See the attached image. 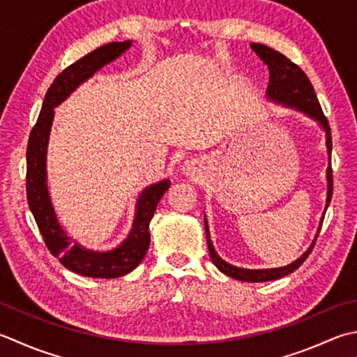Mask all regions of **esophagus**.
Segmentation results:
<instances>
[{
    "instance_id": "34e87169",
    "label": "esophagus",
    "mask_w": 357,
    "mask_h": 357,
    "mask_svg": "<svg viewBox=\"0 0 357 357\" xmlns=\"http://www.w3.org/2000/svg\"><path fill=\"white\" fill-rule=\"evenodd\" d=\"M183 173L187 174L192 181H195L199 176V164L197 160H187V162L183 165Z\"/></svg>"
}]
</instances>
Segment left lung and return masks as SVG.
<instances>
[{"mask_svg":"<svg viewBox=\"0 0 357 357\" xmlns=\"http://www.w3.org/2000/svg\"><path fill=\"white\" fill-rule=\"evenodd\" d=\"M250 47L254 49L255 54L263 60L264 65L269 69V85H268V96L271 100L280 102L288 105V107H294L296 109L303 111L305 114H308L310 117L316 119L319 123L322 125L324 130L326 131V146H328V155H330V165H328L326 170V178H328V198H326V208L330 206V201L333 197V169H331V149H333V141H331V128L330 123H328V119L324 114L322 107L317 100V96L314 93V88L311 85V82L306 74L302 71V68L296 65L294 61H291L286 55L282 52L275 51L266 45H260V43H252ZM325 208V211H326ZM325 218V212L322 220H320V226L317 230L316 238H314L311 248L306 250V252L296 260L294 263L288 264L284 268H278V269H241L232 266V264L226 263L225 260H221L218 254L215 252L213 244L211 241V234H208V226L207 221L204 218V227H206V236H207V246H208V252H211V258L216 268H218L222 274H226L232 278H236V280L241 282H269V280H277V278H282L284 275L291 274L296 269L302 266L303 261L308 258V255L312 252L314 244L317 241V236L320 234V229H322V222Z\"/></svg>","mask_w":357,"mask_h":357,"instance_id":"1","label":"left lung"}]
</instances>
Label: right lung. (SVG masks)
Returning <instances> with one entry per match:
<instances>
[{
  "label": "right lung",
  "instance_id": "obj_1",
  "mask_svg": "<svg viewBox=\"0 0 357 357\" xmlns=\"http://www.w3.org/2000/svg\"><path fill=\"white\" fill-rule=\"evenodd\" d=\"M131 46V41H113L77 60L57 75L45 96L37 123L29 135L26 151L27 204L43 236L46 248L66 269L93 278H116L128 274L142 261L150 248L149 226L159 199L169 190L170 181L164 179L146 187L137 199L132 229L121 246L109 252H93L68 238L59 225L46 185V149L51 131L54 108L63 102L82 82L89 79L107 63L117 59Z\"/></svg>",
  "mask_w": 357,
  "mask_h": 357
}]
</instances>
